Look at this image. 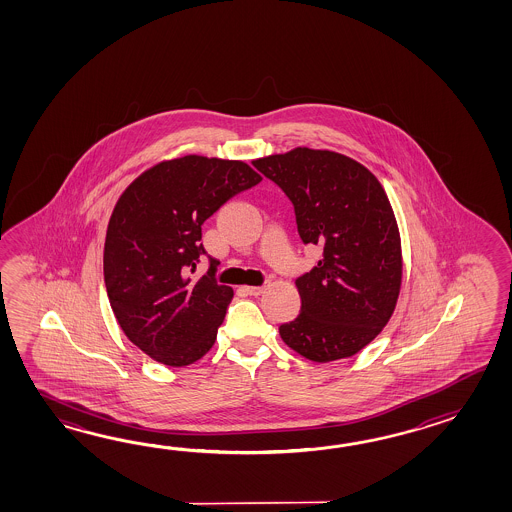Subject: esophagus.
<instances>
[{"label": "esophagus", "mask_w": 512, "mask_h": 512, "mask_svg": "<svg viewBox=\"0 0 512 512\" xmlns=\"http://www.w3.org/2000/svg\"><path fill=\"white\" fill-rule=\"evenodd\" d=\"M267 287H269V282L263 283L260 287H258V285H245L243 291L247 294H251V296H258V294L263 293Z\"/></svg>", "instance_id": "obj_1"}]
</instances>
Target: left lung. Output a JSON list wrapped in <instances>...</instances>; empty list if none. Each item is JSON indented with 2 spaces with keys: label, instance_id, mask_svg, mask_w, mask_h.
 Segmentation results:
<instances>
[{
  "label": "left lung",
  "instance_id": "left-lung-1",
  "mask_svg": "<svg viewBox=\"0 0 512 512\" xmlns=\"http://www.w3.org/2000/svg\"><path fill=\"white\" fill-rule=\"evenodd\" d=\"M252 164L291 199L302 241L322 247L296 280L302 311L280 337L313 362L359 353L392 318L403 282L399 227L379 179L351 157L305 146Z\"/></svg>",
  "mask_w": 512,
  "mask_h": 512
}]
</instances>
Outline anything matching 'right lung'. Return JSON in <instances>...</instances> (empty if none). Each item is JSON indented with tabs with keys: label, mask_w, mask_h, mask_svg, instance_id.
<instances>
[{
	"label": "right lung",
	"mask_w": 512,
	"mask_h": 512,
	"mask_svg": "<svg viewBox=\"0 0 512 512\" xmlns=\"http://www.w3.org/2000/svg\"><path fill=\"white\" fill-rule=\"evenodd\" d=\"M260 181L243 161L185 155L122 192L106 232L104 282L120 329L148 357L183 368L214 346L234 291L212 278L214 261L190 278L205 254L201 225Z\"/></svg>",
	"instance_id": "1"
}]
</instances>
